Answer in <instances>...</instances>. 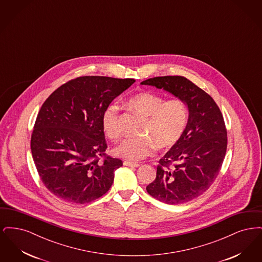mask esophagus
<instances>
[{
	"instance_id": "1",
	"label": "esophagus",
	"mask_w": 262,
	"mask_h": 262,
	"mask_svg": "<svg viewBox=\"0 0 262 262\" xmlns=\"http://www.w3.org/2000/svg\"><path fill=\"white\" fill-rule=\"evenodd\" d=\"M124 165L125 166H128V167H135V168H137L139 166V164L137 162H130V161H125L124 162Z\"/></svg>"
}]
</instances>
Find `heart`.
I'll return each mask as SVG.
<instances>
[{"label": "heart", "mask_w": 262, "mask_h": 262, "mask_svg": "<svg viewBox=\"0 0 262 262\" xmlns=\"http://www.w3.org/2000/svg\"><path fill=\"white\" fill-rule=\"evenodd\" d=\"M126 105L143 117L137 137H126L115 148L120 158L137 161L151 155L156 148L168 149L181 139L188 120L186 103L180 98L165 100L162 95L143 91L130 96ZM102 128L106 137L116 140L121 137L120 107L109 104L102 114Z\"/></svg>", "instance_id": "b5f03b06"}]
</instances>
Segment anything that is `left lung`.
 Wrapping results in <instances>:
<instances>
[{
	"instance_id": "obj_1",
	"label": "left lung",
	"mask_w": 262,
	"mask_h": 262,
	"mask_svg": "<svg viewBox=\"0 0 262 262\" xmlns=\"http://www.w3.org/2000/svg\"><path fill=\"white\" fill-rule=\"evenodd\" d=\"M141 84L163 88L187 103V127L177 144L159 160L151 196L182 204L205 192L217 178L227 150L224 118L211 96L182 75L148 78Z\"/></svg>"
}]
</instances>
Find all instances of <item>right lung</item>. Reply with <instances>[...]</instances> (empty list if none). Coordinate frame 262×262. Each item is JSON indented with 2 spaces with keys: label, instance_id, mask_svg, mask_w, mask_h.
I'll list each match as a JSON object with an SVG mask.
<instances>
[{
  "label": "right lung",
  "instance_id": "obj_1",
  "mask_svg": "<svg viewBox=\"0 0 262 262\" xmlns=\"http://www.w3.org/2000/svg\"><path fill=\"white\" fill-rule=\"evenodd\" d=\"M134 78L78 76L56 89L43 103L30 147L43 185L60 200L88 203L112 186L123 161L107 155L102 114L129 88Z\"/></svg>",
  "mask_w": 262,
  "mask_h": 262
}]
</instances>
